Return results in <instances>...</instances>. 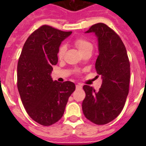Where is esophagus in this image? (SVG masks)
<instances>
[{
    "label": "esophagus",
    "mask_w": 146,
    "mask_h": 146,
    "mask_svg": "<svg viewBox=\"0 0 146 146\" xmlns=\"http://www.w3.org/2000/svg\"><path fill=\"white\" fill-rule=\"evenodd\" d=\"M76 88H82V86H81V85H80V84H77V85H76Z\"/></svg>",
    "instance_id": "1"
}]
</instances>
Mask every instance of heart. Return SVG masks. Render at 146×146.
Instances as JSON below:
<instances>
[{
  "label": "heart",
  "mask_w": 146,
  "mask_h": 146,
  "mask_svg": "<svg viewBox=\"0 0 146 146\" xmlns=\"http://www.w3.org/2000/svg\"><path fill=\"white\" fill-rule=\"evenodd\" d=\"M74 44H75L76 47H77V49L79 50L80 52L81 53L84 52L86 50H89V49H93V46L91 43L88 41H86V39L82 38H77V39L74 41ZM66 52V46L64 44L61 45L58 49V57L59 59H61L62 58L64 57V53Z\"/></svg>",
  "instance_id": "obj_1"
}]
</instances>
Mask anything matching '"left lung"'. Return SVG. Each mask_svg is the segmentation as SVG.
Masks as SVG:
<instances>
[{
	"label": "left lung",
	"mask_w": 146,
	"mask_h": 146,
	"mask_svg": "<svg viewBox=\"0 0 146 146\" xmlns=\"http://www.w3.org/2000/svg\"><path fill=\"white\" fill-rule=\"evenodd\" d=\"M86 33H94L97 37L99 55L95 68L102 83L99 91L90 86H83L86 95L82 111L94 123L106 124L116 118L124 107L129 87V60L122 40L107 25L95 24Z\"/></svg>",
	"instance_id": "8db88e82"
}]
</instances>
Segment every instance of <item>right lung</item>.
Here are the masks:
<instances>
[{"mask_svg": "<svg viewBox=\"0 0 146 146\" xmlns=\"http://www.w3.org/2000/svg\"><path fill=\"white\" fill-rule=\"evenodd\" d=\"M72 33L42 25L30 35L18 60L17 88L22 102L29 116L43 126L61 118L75 90L74 82L61 83L51 77L60 44Z\"/></svg>", "mask_w": 146, "mask_h": 146, "instance_id": "add662e5", "label": "right lung"}]
</instances>
